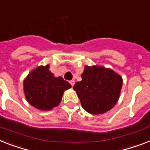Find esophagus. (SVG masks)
Masks as SVG:
<instances>
[{
	"label": "esophagus",
	"mask_w": 150,
	"mask_h": 150,
	"mask_svg": "<svg viewBox=\"0 0 150 150\" xmlns=\"http://www.w3.org/2000/svg\"><path fill=\"white\" fill-rule=\"evenodd\" d=\"M69 83L71 84V86H73L74 85H75V81H74V80H71V81H69Z\"/></svg>",
	"instance_id": "34e87169"
}]
</instances>
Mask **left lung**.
<instances>
[{
	"mask_svg": "<svg viewBox=\"0 0 150 150\" xmlns=\"http://www.w3.org/2000/svg\"><path fill=\"white\" fill-rule=\"evenodd\" d=\"M122 79L117 73L101 66H86L81 81L73 86L86 112L98 115L112 109L119 99Z\"/></svg>",
	"mask_w": 150,
	"mask_h": 150,
	"instance_id": "obj_1",
	"label": "left lung"
}]
</instances>
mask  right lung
<instances>
[{
  "mask_svg": "<svg viewBox=\"0 0 150 150\" xmlns=\"http://www.w3.org/2000/svg\"><path fill=\"white\" fill-rule=\"evenodd\" d=\"M71 87L62 77H54L49 71V65L36 68L24 81L27 100L41 110H51L58 105L64 90Z\"/></svg>",
  "mask_w": 150,
  "mask_h": 150,
  "instance_id": "obj_1",
  "label": "right lung"
}]
</instances>
